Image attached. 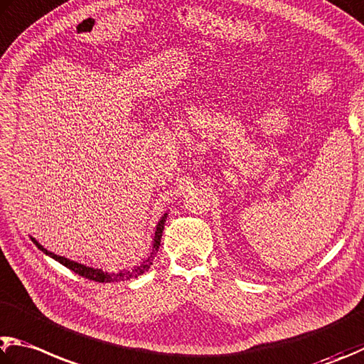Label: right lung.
Instances as JSON below:
<instances>
[{
  "mask_svg": "<svg viewBox=\"0 0 364 364\" xmlns=\"http://www.w3.org/2000/svg\"><path fill=\"white\" fill-rule=\"evenodd\" d=\"M167 221V213H164V216L159 220L156 226V232H154V239H153V251H151V255L144 259L140 266L134 267L132 270H121V272H107V270H102V269H94V267H89V266H84V264H79L76 261H71L68 257H63V256H58L54 255L52 251L46 250L41 243H38L35 239L31 237V242L35 243V245L46 253L48 256H50L52 259L58 261L60 264H63L65 267H68L73 272L84 277V279H89V280H94L98 283H113V282H124V280H130V279H136V277H140L141 274L146 272V270L153 266V261L156 257V253L159 251L161 247V239H162V232H164V224Z\"/></svg>",
  "mask_w": 364,
  "mask_h": 364,
  "instance_id": "add662e5",
  "label": "right lung"
}]
</instances>
